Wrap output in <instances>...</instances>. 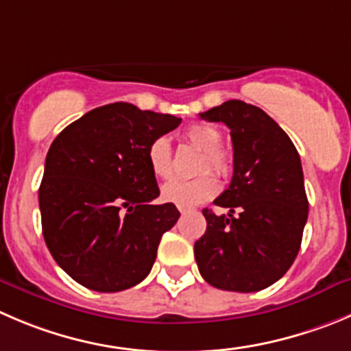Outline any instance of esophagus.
Returning a JSON list of instances; mask_svg holds the SVG:
<instances>
[{"label":"esophagus","mask_w":351,"mask_h":351,"mask_svg":"<svg viewBox=\"0 0 351 351\" xmlns=\"http://www.w3.org/2000/svg\"><path fill=\"white\" fill-rule=\"evenodd\" d=\"M178 208H179V212H181V213H186V212H188V206H178Z\"/></svg>","instance_id":"obj_1"}]
</instances>
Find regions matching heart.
<instances>
[{
    "mask_svg": "<svg viewBox=\"0 0 351 351\" xmlns=\"http://www.w3.org/2000/svg\"><path fill=\"white\" fill-rule=\"evenodd\" d=\"M184 136L189 145L203 152V158L199 160L198 169H196V172L203 173V176L191 179V181H184V179L169 181L162 188V199L178 206H193L215 196L217 189H219L215 178L206 172H213L220 178H228L232 163L229 153L219 148L222 134L219 129L210 123H193L186 129ZM146 156H148L149 169L156 178L169 179L172 176V148L165 136L155 138L149 143Z\"/></svg>",
    "mask_w": 351,
    "mask_h": 351,
    "instance_id": "b5f03b06",
    "label": "heart"
}]
</instances>
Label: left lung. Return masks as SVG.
Segmentation results:
<instances>
[{"mask_svg": "<svg viewBox=\"0 0 351 351\" xmlns=\"http://www.w3.org/2000/svg\"><path fill=\"white\" fill-rule=\"evenodd\" d=\"M231 129L234 172L215 199L228 215L205 208L206 231L195 243L199 274L226 291L269 288L288 272L302 245L308 199L300 155L262 108L229 99L199 113Z\"/></svg>", "mask_w": 351, "mask_h": 351, "instance_id": "1", "label": "left lung"}]
</instances>
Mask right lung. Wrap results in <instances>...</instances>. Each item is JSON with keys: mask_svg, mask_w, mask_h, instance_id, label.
<instances>
[{"mask_svg": "<svg viewBox=\"0 0 351 351\" xmlns=\"http://www.w3.org/2000/svg\"><path fill=\"white\" fill-rule=\"evenodd\" d=\"M181 119L110 103L66 125L46 155L39 186L43 236L73 281L99 293L139 285L152 270L173 203L160 195L148 165L149 143Z\"/></svg>", "mask_w": 351, "mask_h": 351, "instance_id": "obj_1", "label": "right lung"}]
</instances>
